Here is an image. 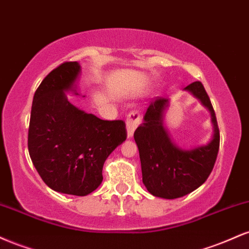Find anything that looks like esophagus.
<instances>
[{"label": "esophagus", "mask_w": 249, "mask_h": 249, "mask_svg": "<svg viewBox=\"0 0 249 249\" xmlns=\"http://www.w3.org/2000/svg\"><path fill=\"white\" fill-rule=\"evenodd\" d=\"M142 121V116L138 111H132L126 117V130H127V138H131L133 136L134 130L139 125Z\"/></svg>", "instance_id": "34e87169"}]
</instances>
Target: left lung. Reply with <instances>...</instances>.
I'll use <instances>...</instances> for the list:
<instances>
[{
  "mask_svg": "<svg viewBox=\"0 0 249 249\" xmlns=\"http://www.w3.org/2000/svg\"><path fill=\"white\" fill-rule=\"evenodd\" d=\"M211 111L214 134L205 146L185 151L171 142L162 125V116L168 99L157 97L148 105L144 122L134 131L139 150L142 182L154 196L177 199L193 192L206 181L219 152L220 132L215 112L201 82L185 88Z\"/></svg>",
  "mask_w": 249,
  "mask_h": 249,
  "instance_id": "obj_1",
  "label": "left lung"
}]
</instances>
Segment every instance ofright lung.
I'll use <instances>...</instances> for the list:
<instances>
[{
	"instance_id": "obj_1",
	"label": "right lung",
	"mask_w": 249,
	"mask_h": 249,
	"mask_svg": "<svg viewBox=\"0 0 249 249\" xmlns=\"http://www.w3.org/2000/svg\"><path fill=\"white\" fill-rule=\"evenodd\" d=\"M79 70L77 62L62 63L37 88L28 150L51 190L84 196L101 185L103 165L127 132L125 122L103 121L68 101L64 91L72 89Z\"/></svg>"
}]
</instances>
